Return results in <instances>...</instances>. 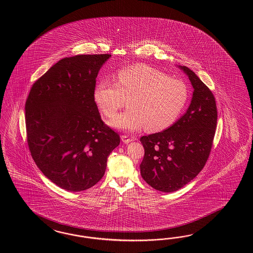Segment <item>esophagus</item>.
<instances>
[{"label":"esophagus","instance_id":"esophagus-1","mask_svg":"<svg viewBox=\"0 0 253 253\" xmlns=\"http://www.w3.org/2000/svg\"><path fill=\"white\" fill-rule=\"evenodd\" d=\"M122 141L124 144H129L131 141H133V138H130L127 135H122Z\"/></svg>","mask_w":253,"mask_h":253}]
</instances>
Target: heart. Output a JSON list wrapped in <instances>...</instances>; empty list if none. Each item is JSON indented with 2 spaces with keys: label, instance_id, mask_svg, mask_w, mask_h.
Listing matches in <instances>:
<instances>
[{
  "label": "heart",
  "instance_id": "1",
  "mask_svg": "<svg viewBox=\"0 0 253 253\" xmlns=\"http://www.w3.org/2000/svg\"><path fill=\"white\" fill-rule=\"evenodd\" d=\"M128 98L129 109L112 118L109 125L126 131L145 126L149 131H160L176 122L189 92L182 81L146 65L122 69L117 74V83L102 79L93 89L94 103L107 118L115 115Z\"/></svg>",
  "mask_w": 253,
  "mask_h": 253
}]
</instances>
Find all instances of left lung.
Here are the masks:
<instances>
[{
	"instance_id": "obj_1",
	"label": "left lung",
	"mask_w": 253,
	"mask_h": 253,
	"mask_svg": "<svg viewBox=\"0 0 253 253\" xmlns=\"http://www.w3.org/2000/svg\"><path fill=\"white\" fill-rule=\"evenodd\" d=\"M178 68L194 89L189 107L168 129L140 138L145 148L141 175L150 186L166 193L182 188L205 166L217 124L212 92L191 69Z\"/></svg>"
}]
</instances>
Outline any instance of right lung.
<instances>
[{
	"label": "right lung",
	"mask_w": 253,
	"mask_h": 253,
	"mask_svg": "<svg viewBox=\"0 0 253 253\" xmlns=\"http://www.w3.org/2000/svg\"><path fill=\"white\" fill-rule=\"evenodd\" d=\"M111 54H80L54 64L32 85L26 102L28 145L38 168L70 192L104 176L120 136L107 127L93 100L100 69Z\"/></svg>",
	"instance_id": "1"
}]
</instances>
